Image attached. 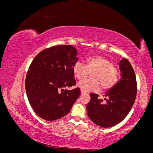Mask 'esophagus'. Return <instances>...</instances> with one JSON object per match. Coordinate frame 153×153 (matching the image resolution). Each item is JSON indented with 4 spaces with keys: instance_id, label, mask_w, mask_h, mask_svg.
I'll return each mask as SVG.
<instances>
[{
    "instance_id": "esophagus-1",
    "label": "esophagus",
    "mask_w": 153,
    "mask_h": 153,
    "mask_svg": "<svg viewBox=\"0 0 153 153\" xmlns=\"http://www.w3.org/2000/svg\"><path fill=\"white\" fill-rule=\"evenodd\" d=\"M80 91H81V93H82V94H85V93H86V92H85L84 90H83V89H81Z\"/></svg>"
}]
</instances>
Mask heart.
I'll return each mask as SVG.
<instances>
[{"label":"heart","mask_w":153,"mask_h":153,"mask_svg":"<svg viewBox=\"0 0 153 153\" xmlns=\"http://www.w3.org/2000/svg\"><path fill=\"white\" fill-rule=\"evenodd\" d=\"M73 71L78 80L84 79L92 72L91 78L78 83V87L87 91H98L101 87L103 91L108 90L115 85L119 78L117 68L108 59L101 55L87 57L86 65L76 62Z\"/></svg>","instance_id":"1"}]
</instances>
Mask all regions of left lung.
<instances>
[{"label":"left lung","instance_id":"8db88e82","mask_svg":"<svg viewBox=\"0 0 153 153\" xmlns=\"http://www.w3.org/2000/svg\"><path fill=\"white\" fill-rule=\"evenodd\" d=\"M121 79L106 92L105 101L98 95L91 94V101L87 105L89 119L98 126L110 128L115 126L127 116L135 102L137 92L134 69L126 59L119 63Z\"/></svg>","mask_w":153,"mask_h":153}]
</instances>
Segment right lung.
<instances>
[{
	"mask_svg": "<svg viewBox=\"0 0 153 153\" xmlns=\"http://www.w3.org/2000/svg\"><path fill=\"white\" fill-rule=\"evenodd\" d=\"M77 50L71 45L54 46L41 51L33 59L27 73L25 89L36 114L47 121L68 114L80 94L73 71L78 61Z\"/></svg>",
	"mask_w": 153,
	"mask_h": 153,
	"instance_id": "obj_1",
	"label": "right lung"
}]
</instances>
